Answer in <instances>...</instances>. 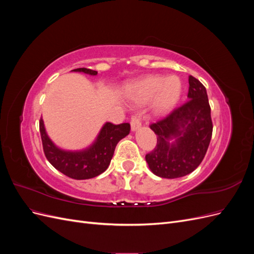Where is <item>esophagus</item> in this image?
<instances>
[{
    "label": "esophagus",
    "instance_id": "esophagus-1",
    "mask_svg": "<svg viewBox=\"0 0 254 254\" xmlns=\"http://www.w3.org/2000/svg\"><path fill=\"white\" fill-rule=\"evenodd\" d=\"M130 124H131V129L132 131H135V130L139 129L142 125L141 123V117L137 113L133 114L131 117V122H130Z\"/></svg>",
    "mask_w": 254,
    "mask_h": 254
}]
</instances>
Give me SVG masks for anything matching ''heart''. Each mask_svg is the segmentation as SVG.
Segmentation results:
<instances>
[{
  "mask_svg": "<svg viewBox=\"0 0 254 254\" xmlns=\"http://www.w3.org/2000/svg\"><path fill=\"white\" fill-rule=\"evenodd\" d=\"M136 101L146 103L155 99V108L159 112L166 111L178 102L181 94V81L176 76H149L136 83L134 88Z\"/></svg>",
  "mask_w": 254,
  "mask_h": 254,
  "instance_id": "obj_1",
  "label": "heart"
}]
</instances>
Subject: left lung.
I'll return each instance as SVG.
<instances>
[{
  "label": "left lung",
  "instance_id": "8db88e82",
  "mask_svg": "<svg viewBox=\"0 0 254 254\" xmlns=\"http://www.w3.org/2000/svg\"><path fill=\"white\" fill-rule=\"evenodd\" d=\"M189 83L188 101L150 124L157 145L145 159L161 178H180L194 172L211 142L213 123L205 87L191 75ZM173 138L175 142L170 143Z\"/></svg>",
  "mask_w": 254,
  "mask_h": 254
}]
</instances>
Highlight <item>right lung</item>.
<instances>
[{"label":"right lung","mask_w":254,"mask_h":254,"mask_svg":"<svg viewBox=\"0 0 254 254\" xmlns=\"http://www.w3.org/2000/svg\"><path fill=\"white\" fill-rule=\"evenodd\" d=\"M90 75L97 72L87 67L73 70ZM39 129L44 155L49 162L60 173L72 179L83 180L94 178L108 168L118 143L130 132L129 123L114 125L106 123L99 132L96 141L89 148L80 151H65L56 147L45 132L42 119L39 121Z\"/></svg>","instance_id":"add662e5"}]
</instances>
